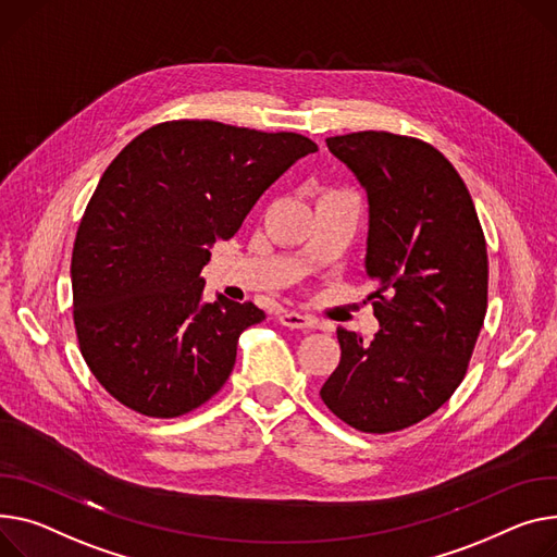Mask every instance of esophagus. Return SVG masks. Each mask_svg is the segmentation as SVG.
<instances>
[{
	"instance_id": "1",
	"label": "esophagus",
	"mask_w": 557,
	"mask_h": 557,
	"mask_svg": "<svg viewBox=\"0 0 557 557\" xmlns=\"http://www.w3.org/2000/svg\"><path fill=\"white\" fill-rule=\"evenodd\" d=\"M277 320H280V324L286 326V329L307 331V329H313V326H315V320H313V318L302 315V313H295V311H282Z\"/></svg>"
}]
</instances>
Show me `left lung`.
<instances>
[{
    "mask_svg": "<svg viewBox=\"0 0 557 557\" xmlns=\"http://www.w3.org/2000/svg\"><path fill=\"white\" fill-rule=\"evenodd\" d=\"M369 199L364 277L381 329L338 326L341 362L320 389L347 425L410 428L461 385L488 305V252L463 178L436 147L392 132L326 138Z\"/></svg>",
    "mask_w": 557,
    "mask_h": 557,
    "instance_id": "obj_1",
    "label": "left lung"
}]
</instances>
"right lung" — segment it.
Here are the masks:
<instances>
[{"instance_id": "obj_1", "label": "right lung", "mask_w": 557, "mask_h": 557, "mask_svg": "<svg viewBox=\"0 0 557 557\" xmlns=\"http://www.w3.org/2000/svg\"><path fill=\"white\" fill-rule=\"evenodd\" d=\"M318 145L295 132L168 121L109 163L71 255L73 324L96 381L129 410L174 419L228 381L242 331L267 313L219 295L201 269L257 199Z\"/></svg>"}]
</instances>
